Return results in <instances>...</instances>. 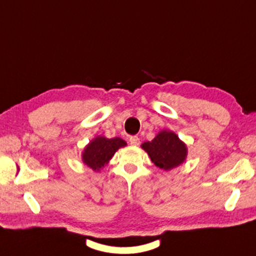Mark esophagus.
<instances>
[{
	"mask_svg": "<svg viewBox=\"0 0 256 256\" xmlns=\"http://www.w3.org/2000/svg\"><path fill=\"white\" fill-rule=\"evenodd\" d=\"M130 142L132 145H140V138H138V136H130Z\"/></svg>",
	"mask_w": 256,
	"mask_h": 256,
	"instance_id": "1",
	"label": "esophagus"
}]
</instances>
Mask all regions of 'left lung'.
Segmentation results:
<instances>
[{
    "instance_id": "obj_1",
    "label": "left lung",
    "mask_w": 256,
    "mask_h": 256,
    "mask_svg": "<svg viewBox=\"0 0 256 256\" xmlns=\"http://www.w3.org/2000/svg\"><path fill=\"white\" fill-rule=\"evenodd\" d=\"M142 148L155 166L164 170L181 164L186 157V146L174 132L168 130L160 132L152 142H145Z\"/></svg>"
}]
</instances>
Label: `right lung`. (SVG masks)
I'll list each match as a JSON object with an SVG mask.
<instances>
[{"instance_id": "obj_1", "label": "right lung", "mask_w": 256, "mask_h": 256, "mask_svg": "<svg viewBox=\"0 0 256 256\" xmlns=\"http://www.w3.org/2000/svg\"><path fill=\"white\" fill-rule=\"evenodd\" d=\"M126 142L120 138H96L90 142L82 154V162L94 171H99L109 162L114 152Z\"/></svg>"}]
</instances>
